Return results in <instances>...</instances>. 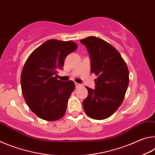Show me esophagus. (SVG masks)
Here are the masks:
<instances>
[{
    "label": "esophagus",
    "instance_id": "obj_1",
    "mask_svg": "<svg viewBox=\"0 0 155 155\" xmlns=\"http://www.w3.org/2000/svg\"><path fill=\"white\" fill-rule=\"evenodd\" d=\"M75 86H76V87H80V86H81V84H79V83H75Z\"/></svg>",
    "mask_w": 155,
    "mask_h": 155
}]
</instances>
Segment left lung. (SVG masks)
I'll list each match as a JSON object with an SVG mask.
<instances>
[{
    "instance_id": "1",
    "label": "left lung",
    "mask_w": 155,
    "mask_h": 155,
    "mask_svg": "<svg viewBox=\"0 0 155 155\" xmlns=\"http://www.w3.org/2000/svg\"><path fill=\"white\" fill-rule=\"evenodd\" d=\"M90 54L91 72L97 76L95 89L86 87L88 96L83 102L88 116L104 120L118 109L124 100L129 82V73L119 52L96 37L80 40Z\"/></svg>"
}]
</instances>
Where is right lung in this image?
<instances>
[{"label": "right lung", "mask_w": 155, "mask_h": 155, "mask_svg": "<svg viewBox=\"0 0 155 155\" xmlns=\"http://www.w3.org/2000/svg\"><path fill=\"white\" fill-rule=\"evenodd\" d=\"M72 41L50 40L28 57L21 74V87L27 105L39 117L48 121L64 116L69 97L74 90L72 81L56 77L64 59L77 50Z\"/></svg>", "instance_id": "1"}]
</instances>
